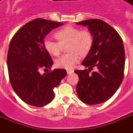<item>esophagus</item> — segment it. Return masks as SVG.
Masks as SVG:
<instances>
[{"label": "esophagus", "mask_w": 133, "mask_h": 133, "mask_svg": "<svg viewBox=\"0 0 133 133\" xmlns=\"http://www.w3.org/2000/svg\"><path fill=\"white\" fill-rule=\"evenodd\" d=\"M73 72H74V70H67V73H68V74H72Z\"/></svg>", "instance_id": "34e87169"}]
</instances>
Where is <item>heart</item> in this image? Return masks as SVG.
<instances>
[{"label": "heart", "instance_id": "b5f03b06", "mask_svg": "<svg viewBox=\"0 0 133 133\" xmlns=\"http://www.w3.org/2000/svg\"><path fill=\"white\" fill-rule=\"evenodd\" d=\"M57 41L46 38L44 41V49L51 56H59L64 46L68 53L55 61L57 68L71 69L78 63L79 57H84L89 53L93 46L94 38L88 30H80L73 26H66L55 33Z\"/></svg>", "mask_w": 133, "mask_h": 133}]
</instances>
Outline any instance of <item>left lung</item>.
<instances>
[{
  "label": "left lung",
  "mask_w": 133,
  "mask_h": 133,
  "mask_svg": "<svg viewBox=\"0 0 133 133\" xmlns=\"http://www.w3.org/2000/svg\"><path fill=\"white\" fill-rule=\"evenodd\" d=\"M87 26L94 42L82 65L88 69L74 70L78 76L76 92L86 104L104 103L114 95L124 78L125 54L122 39L105 22L91 19L76 22ZM94 68L96 70L91 73Z\"/></svg>",
  "instance_id": "8db88e82"
}]
</instances>
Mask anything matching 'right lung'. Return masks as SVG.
<instances>
[{
    "label": "right lung",
    "mask_w": 133,
    "mask_h": 133,
    "mask_svg": "<svg viewBox=\"0 0 133 133\" xmlns=\"http://www.w3.org/2000/svg\"><path fill=\"white\" fill-rule=\"evenodd\" d=\"M62 25L38 18L19 29L10 41L7 55L10 83L27 104L43 107L49 103L55 97L54 88L66 76L65 69L50 70L53 60L44 47L45 36ZM41 68L50 70L41 75Z\"/></svg>",
    "instance_id": "right-lung-1"
}]
</instances>
